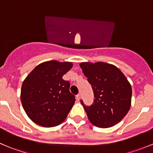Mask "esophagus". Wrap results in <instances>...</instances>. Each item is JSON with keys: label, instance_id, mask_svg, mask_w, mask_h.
<instances>
[{"label": "esophagus", "instance_id": "esophagus-1", "mask_svg": "<svg viewBox=\"0 0 153 153\" xmlns=\"http://www.w3.org/2000/svg\"><path fill=\"white\" fill-rule=\"evenodd\" d=\"M80 99H81V95L78 94V95L76 96V100L77 101H80Z\"/></svg>", "mask_w": 153, "mask_h": 153}]
</instances>
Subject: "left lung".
<instances>
[{
	"instance_id": "8db88e82",
	"label": "left lung",
	"mask_w": 153,
	"mask_h": 153,
	"mask_svg": "<svg viewBox=\"0 0 153 153\" xmlns=\"http://www.w3.org/2000/svg\"><path fill=\"white\" fill-rule=\"evenodd\" d=\"M84 75L92 85L93 104L84 106L88 119L100 128H109L119 123L131 106L132 87L122 72L112 64L104 62H82Z\"/></svg>"
}]
</instances>
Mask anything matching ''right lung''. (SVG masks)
Wrapping results in <instances>:
<instances>
[{
    "label": "right lung",
    "mask_w": 153,
    "mask_h": 153,
    "mask_svg": "<svg viewBox=\"0 0 153 153\" xmlns=\"http://www.w3.org/2000/svg\"><path fill=\"white\" fill-rule=\"evenodd\" d=\"M72 62L49 61L38 64L23 82L21 101L27 116L35 124L52 127L64 122L75 101L69 82L62 78Z\"/></svg>",
    "instance_id": "obj_1"
}]
</instances>
